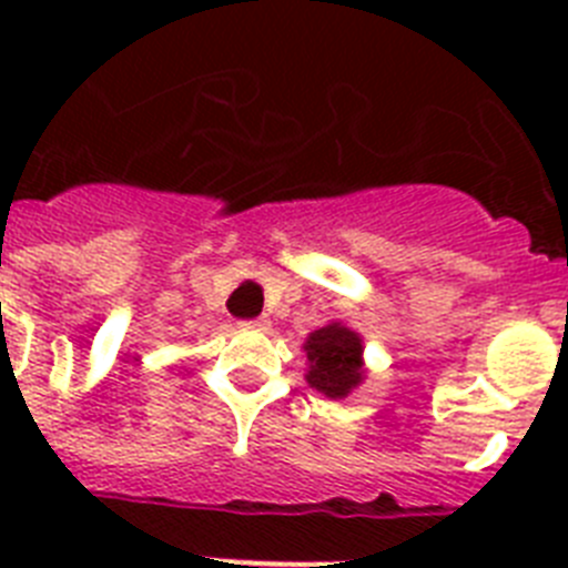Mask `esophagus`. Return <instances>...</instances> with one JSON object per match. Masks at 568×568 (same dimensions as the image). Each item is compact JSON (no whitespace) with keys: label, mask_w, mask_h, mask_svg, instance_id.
Returning <instances> with one entry per match:
<instances>
[{"label":"esophagus","mask_w":568,"mask_h":568,"mask_svg":"<svg viewBox=\"0 0 568 568\" xmlns=\"http://www.w3.org/2000/svg\"><path fill=\"white\" fill-rule=\"evenodd\" d=\"M244 327H247V329H267L270 327V318H267V315H258V318L244 321Z\"/></svg>","instance_id":"34e87169"}]
</instances>
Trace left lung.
I'll return each mask as SVG.
<instances>
[{"label": "left lung", "mask_w": 568, "mask_h": 568, "mask_svg": "<svg viewBox=\"0 0 568 568\" xmlns=\"http://www.w3.org/2000/svg\"><path fill=\"white\" fill-rule=\"evenodd\" d=\"M310 386L327 398H344L361 384V338L341 324H327L307 338Z\"/></svg>", "instance_id": "left-lung-1"}]
</instances>
